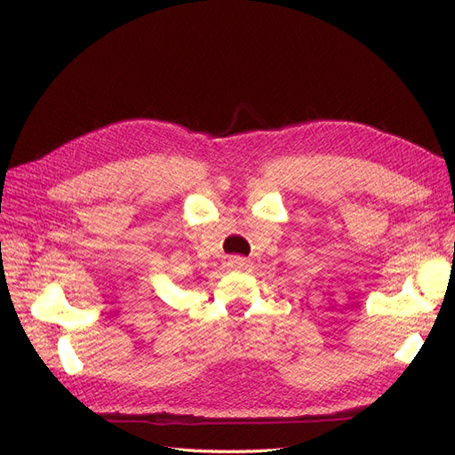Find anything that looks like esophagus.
<instances>
[{
    "label": "esophagus",
    "instance_id": "esophagus-1",
    "mask_svg": "<svg viewBox=\"0 0 455 455\" xmlns=\"http://www.w3.org/2000/svg\"><path fill=\"white\" fill-rule=\"evenodd\" d=\"M228 266L233 267V269H241V267L244 266V259H243L241 256H231V258L228 259Z\"/></svg>",
    "mask_w": 455,
    "mask_h": 455
}]
</instances>
